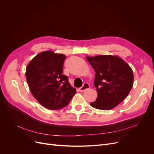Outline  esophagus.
Returning a JSON list of instances; mask_svg holds the SVG:
<instances>
[{
	"instance_id": "obj_1",
	"label": "esophagus",
	"mask_w": 154,
	"mask_h": 154,
	"mask_svg": "<svg viewBox=\"0 0 154 154\" xmlns=\"http://www.w3.org/2000/svg\"><path fill=\"white\" fill-rule=\"evenodd\" d=\"M89 88H90L89 84H88V83H85L82 87L79 88V91H80V92H83V91H86L87 89H88Z\"/></svg>"
}]
</instances>
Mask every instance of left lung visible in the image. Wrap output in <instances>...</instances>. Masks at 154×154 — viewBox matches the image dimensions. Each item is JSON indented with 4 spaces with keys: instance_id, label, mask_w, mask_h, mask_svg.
I'll return each mask as SVG.
<instances>
[{
    "instance_id": "obj_1",
    "label": "left lung",
    "mask_w": 154,
    "mask_h": 154,
    "mask_svg": "<svg viewBox=\"0 0 154 154\" xmlns=\"http://www.w3.org/2000/svg\"><path fill=\"white\" fill-rule=\"evenodd\" d=\"M86 59L96 72L94 85L97 93L91 105L108 110L118 106L127 97L134 83L132 69L118 56L97 55Z\"/></svg>"
}]
</instances>
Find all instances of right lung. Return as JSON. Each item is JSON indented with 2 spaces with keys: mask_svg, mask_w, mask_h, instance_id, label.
Wrapping results in <instances>:
<instances>
[{
  "mask_svg": "<svg viewBox=\"0 0 154 154\" xmlns=\"http://www.w3.org/2000/svg\"><path fill=\"white\" fill-rule=\"evenodd\" d=\"M66 55L45 51L36 55L27 65L26 77L29 90L38 103L50 110L67 106L76 88L63 75Z\"/></svg>",
  "mask_w": 154,
  "mask_h": 154,
  "instance_id": "obj_1",
  "label": "right lung"
}]
</instances>
